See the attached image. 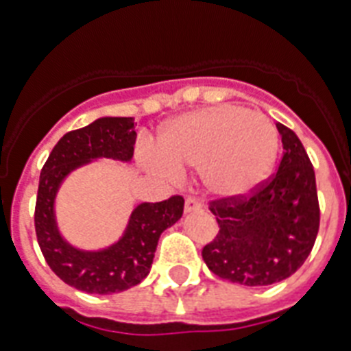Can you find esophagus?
<instances>
[{
	"instance_id": "1",
	"label": "esophagus",
	"mask_w": 351,
	"mask_h": 351,
	"mask_svg": "<svg viewBox=\"0 0 351 351\" xmlns=\"http://www.w3.org/2000/svg\"><path fill=\"white\" fill-rule=\"evenodd\" d=\"M202 209V204L198 202L195 197L186 198V213H193V211H200Z\"/></svg>"
}]
</instances>
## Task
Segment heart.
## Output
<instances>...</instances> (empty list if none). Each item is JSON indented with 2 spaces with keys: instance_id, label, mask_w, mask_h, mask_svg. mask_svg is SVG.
I'll return each mask as SVG.
<instances>
[{
  "instance_id": "heart-1",
  "label": "heart",
  "mask_w": 351,
  "mask_h": 351,
  "mask_svg": "<svg viewBox=\"0 0 351 351\" xmlns=\"http://www.w3.org/2000/svg\"><path fill=\"white\" fill-rule=\"evenodd\" d=\"M278 132L271 121L237 106L187 112L158 138V164L173 171L200 169L217 198L247 197L271 175Z\"/></svg>"
}]
</instances>
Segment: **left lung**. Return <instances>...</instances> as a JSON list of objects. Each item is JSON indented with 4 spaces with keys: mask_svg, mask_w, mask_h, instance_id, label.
I'll return each mask as SVG.
<instances>
[{
    "mask_svg": "<svg viewBox=\"0 0 351 351\" xmlns=\"http://www.w3.org/2000/svg\"><path fill=\"white\" fill-rule=\"evenodd\" d=\"M284 154L277 173L240 198L209 202L219 233L204 245L206 266L242 286H269L299 269L321 222L315 171L291 129L277 123Z\"/></svg>",
    "mask_w": 351,
    "mask_h": 351,
    "instance_id": "obj_1",
    "label": "left lung"
}]
</instances>
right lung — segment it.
I'll return each instance as SVG.
<instances>
[{
    "instance_id": "add662e5",
    "label": "right lung",
    "mask_w": 351,
    "mask_h": 351,
    "mask_svg": "<svg viewBox=\"0 0 351 351\" xmlns=\"http://www.w3.org/2000/svg\"><path fill=\"white\" fill-rule=\"evenodd\" d=\"M134 142L132 118H98L87 127L63 134L41 169L34 211L38 244L52 271L85 293H120L142 282L151 271L160 234L184 213L180 195L162 202L140 204L129 217L123 237L100 251L78 250L60 234L54 200L65 176L96 158L129 162Z\"/></svg>"
}]
</instances>
